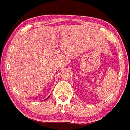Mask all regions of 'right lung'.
Segmentation results:
<instances>
[{"mask_svg": "<svg viewBox=\"0 0 130 130\" xmlns=\"http://www.w3.org/2000/svg\"><path fill=\"white\" fill-rule=\"evenodd\" d=\"M45 100H47V99H45Z\"/></svg>", "mask_w": 130, "mask_h": 130, "instance_id": "add662e5", "label": "right lung"}]
</instances>
